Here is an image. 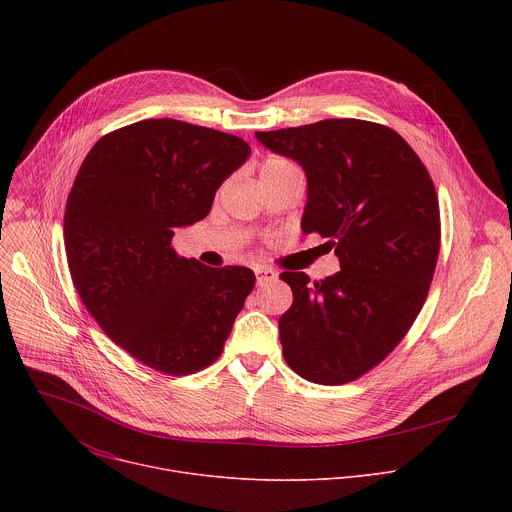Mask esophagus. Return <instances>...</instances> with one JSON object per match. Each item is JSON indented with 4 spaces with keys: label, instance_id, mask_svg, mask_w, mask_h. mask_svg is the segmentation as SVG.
<instances>
[{
    "label": "esophagus",
    "instance_id": "1",
    "mask_svg": "<svg viewBox=\"0 0 512 512\" xmlns=\"http://www.w3.org/2000/svg\"><path fill=\"white\" fill-rule=\"evenodd\" d=\"M253 271H255V277H257V283H259V285L277 277V273H275L271 267H261V265H257V267H253Z\"/></svg>",
    "mask_w": 512,
    "mask_h": 512
}]
</instances>
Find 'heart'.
Returning a JSON list of instances; mask_svg holds the SVG:
<instances>
[{"label": "heart", "mask_w": 512, "mask_h": 512, "mask_svg": "<svg viewBox=\"0 0 512 512\" xmlns=\"http://www.w3.org/2000/svg\"><path fill=\"white\" fill-rule=\"evenodd\" d=\"M298 168L291 164L289 160L285 158H269L263 162L261 166V178H267V176H281V174H287V172H296Z\"/></svg>", "instance_id": "b5f03b06"}]
</instances>
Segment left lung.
Listing matches in <instances>:
<instances>
[{
  "instance_id": "8db88e82",
  "label": "left lung",
  "mask_w": 512,
  "mask_h": 512,
  "mask_svg": "<svg viewBox=\"0 0 512 512\" xmlns=\"http://www.w3.org/2000/svg\"><path fill=\"white\" fill-rule=\"evenodd\" d=\"M267 150L308 178L304 233H320L340 271L310 283L279 277L294 304L279 318L289 369L318 385H344L377 364L415 322L440 255V206L429 172L393 129L324 119L255 131Z\"/></svg>"
}]
</instances>
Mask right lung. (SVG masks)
Segmentation results:
<instances>
[{
    "label": "right lung",
    "instance_id": "1",
    "mask_svg": "<svg viewBox=\"0 0 512 512\" xmlns=\"http://www.w3.org/2000/svg\"><path fill=\"white\" fill-rule=\"evenodd\" d=\"M251 156L237 135L143 119L103 135L64 210L66 261L101 330L145 367L190 375L223 352L255 285L247 267H206L172 249Z\"/></svg>",
    "mask_w": 512,
    "mask_h": 512
}]
</instances>
